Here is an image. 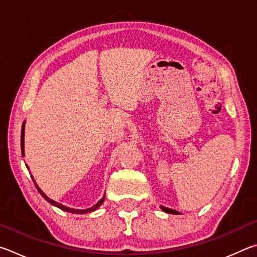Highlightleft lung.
Masks as SVG:
<instances>
[{
	"label": "left lung",
	"instance_id": "8db88e82",
	"mask_svg": "<svg viewBox=\"0 0 257 257\" xmlns=\"http://www.w3.org/2000/svg\"><path fill=\"white\" fill-rule=\"evenodd\" d=\"M161 208H162L164 212L170 213V214H179V212H177L175 210H171V208H168V207H164V206H161Z\"/></svg>",
	"mask_w": 257,
	"mask_h": 257
}]
</instances>
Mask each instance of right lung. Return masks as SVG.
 Masks as SVG:
<instances>
[{
    "label": "right lung",
    "mask_w": 257,
    "mask_h": 257,
    "mask_svg": "<svg viewBox=\"0 0 257 257\" xmlns=\"http://www.w3.org/2000/svg\"><path fill=\"white\" fill-rule=\"evenodd\" d=\"M24 136H25V122L23 123V128H21V141H20V144H21V154H23V156L25 155V153H24ZM28 169V168H27ZM34 181V184H35V186H36V188H37V190L40 191V194L42 195L43 197H44L47 202L49 203H51L52 205H54V206H56V207H59V208H61V210L62 211H66V212H69V213H73V214H85V213H89V212H93V211H95V210H97V208L102 205L103 204V202H104V199H105V196H104L101 201H99L96 205H94L93 207H90V208H87V210H75V208H71V207H67V206H64V205H62V204H59V203H56V202H54V201H52L51 198H49L46 196V195L43 193V191L38 188L37 187V185H36V182H35V180H33Z\"/></svg>",
    "instance_id": "obj_1"
}]
</instances>
